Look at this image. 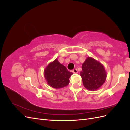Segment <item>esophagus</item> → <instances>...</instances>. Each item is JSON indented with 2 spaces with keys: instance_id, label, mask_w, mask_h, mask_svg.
<instances>
[{
  "instance_id": "34e87169",
  "label": "esophagus",
  "mask_w": 130,
  "mask_h": 130,
  "mask_svg": "<svg viewBox=\"0 0 130 130\" xmlns=\"http://www.w3.org/2000/svg\"><path fill=\"white\" fill-rule=\"evenodd\" d=\"M73 72L74 73H78V72H77V69H76V68H75V69H74L73 70Z\"/></svg>"
}]
</instances>
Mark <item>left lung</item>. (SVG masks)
<instances>
[{
    "mask_svg": "<svg viewBox=\"0 0 130 130\" xmlns=\"http://www.w3.org/2000/svg\"><path fill=\"white\" fill-rule=\"evenodd\" d=\"M80 75L84 87L90 91L99 89L107 77L104 66L90 57L86 58L82 64Z\"/></svg>",
    "mask_w": 130,
    "mask_h": 130,
    "instance_id": "left-lung-1",
    "label": "left lung"
}]
</instances>
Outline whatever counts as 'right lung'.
<instances>
[{
	"label": "right lung",
	"instance_id": "right-lung-1",
	"mask_svg": "<svg viewBox=\"0 0 130 130\" xmlns=\"http://www.w3.org/2000/svg\"><path fill=\"white\" fill-rule=\"evenodd\" d=\"M73 73L56 59L50 63L44 69V75L48 85L54 88H62L69 84V78Z\"/></svg>",
	"mask_w": 130,
	"mask_h": 130
}]
</instances>
